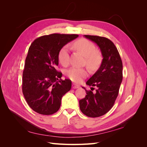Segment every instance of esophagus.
Returning a JSON list of instances; mask_svg holds the SVG:
<instances>
[{
    "mask_svg": "<svg viewBox=\"0 0 147 147\" xmlns=\"http://www.w3.org/2000/svg\"><path fill=\"white\" fill-rule=\"evenodd\" d=\"M72 87L73 89H77V88H79V86H78L77 84H75V83H73L72 85Z\"/></svg>",
    "mask_w": 147,
    "mask_h": 147,
    "instance_id": "obj_1",
    "label": "esophagus"
}]
</instances>
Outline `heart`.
Wrapping results in <instances>:
<instances>
[{"mask_svg":"<svg viewBox=\"0 0 147 147\" xmlns=\"http://www.w3.org/2000/svg\"><path fill=\"white\" fill-rule=\"evenodd\" d=\"M74 47L85 57L86 64L91 69H96L100 65L102 57L100 53L96 50L94 43L85 38H80L74 43ZM60 63L67 66L69 63V50L68 45L62 48L58 53ZM66 75L71 80L79 83L88 75V71L83 68L72 67L66 71Z\"/></svg>","mask_w":147,"mask_h":147,"instance_id":"1","label":"heart"}]
</instances>
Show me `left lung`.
<instances>
[{
  "instance_id": "8db88e82",
  "label": "left lung",
  "mask_w": 147,
  "mask_h": 147,
  "mask_svg": "<svg viewBox=\"0 0 147 147\" xmlns=\"http://www.w3.org/2000/svg\"><path fill=\"white\" fill-rule=\"evenodd\" d=\"M100 48L103 59L99 69L86 82V84L97 87L95 92L86 90L87 95L79 100L80 109L86 116L101 117L112 108L118 95L123 80V63L114 43L107 38L84 35ZM91 90L93 91L94 88Z\"/></svg>"
}]
</instances>
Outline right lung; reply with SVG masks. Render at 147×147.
<instances>
[{
    "label": "right lung",
    "instance_id": "obj_1",
    "mask_svg": "<svg viewBox=\"0 0 147 147\" xmlns=\"http://www.w3.org/2000/svg\"><path fill=\"white\" fill-rule=\"evenodd\" d=\"M77 34H53L36 38L31 44L23 73V90L30 107L41 115H50L58 111L61 99L70 90L72 82L63 80L56 70L58 53Z\"/></svg>",
    "mask_w": 147,
    "mask_h": 147
}]
</instances>
